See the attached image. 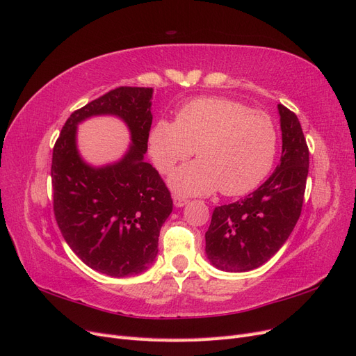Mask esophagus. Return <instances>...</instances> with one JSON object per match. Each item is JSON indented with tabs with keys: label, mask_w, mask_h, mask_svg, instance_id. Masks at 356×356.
Wrapping results in <instances>:
<instances>
[{
	"label": "esophagus",
	"mask_w": 356,
	"mask_h": 356,
	"mask_svg": "<svg viewBox=\"0 0 356 356\" xmlns=\"http://www.w3.org/2000/svg\"><path fill=\"white\" fill-rule=\"evenodd\" d=\"M174 203H175V207L181 208V207H184V204L188 203V199L182 197V196H174Z\"/></svg>",
	"instance_id": "esophagus-1"
}]
</instances>
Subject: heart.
I'll return each mask as SVG.
<instances>
[{
  "label": "heart",
  "instance_id": "heart-1",
  "mask_svg": "<svg viewBox=\"0 0 356 356\" xmlns=\"http://www.w3.org/2000/svg\"><path fill=\"white\" fill-rule=\"evenodd\" d=\"M148 148L161 174L196 152L197 161L170 177L181 195L203 196L220 188L224 196H243L272 170L277 132L266 113L225 98H199L182 105L175 122L157 120Z\"/></svg>",
  "mask_w": 356,
  "mask_h": 356
}]
</instances>
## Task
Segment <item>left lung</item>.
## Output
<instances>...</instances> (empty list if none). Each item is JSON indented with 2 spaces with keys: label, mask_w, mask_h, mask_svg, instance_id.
Listing matches in <instances>:
<instances>
[{
  "label": "left lung",
  "mask_w": 356,
  "mask_h": 356,
  "mask_svg": "<svg viewBox=\"0 0 356 356\" xmlns=\"http://www.w3.org/2000/svg\"><path fill=\"white\" fill-rule=\"evenodd\" d=\"M282 157L276 170L251 195L212 212L204 234L209 261L225 272L260 267L279 251L294 230L303 208L309 147L297 115L277 105Z\"/></svg>",
  "instance_id": "1"
}]
</instances>
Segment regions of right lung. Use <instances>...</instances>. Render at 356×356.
<instances>
[{"label": "right lung", "instance_id": "add662e5", "mask_svg": "<svg viewBox=\"0 0 356 356\" xmlns=\"http://www.w3.org/2000/svg\"><path fill=\"white\" fill-rule=\"evenodd\" d=\"M152 88L120 86L75 110L63 124L51 156L53 212L80 260L114 277L144 272L157 255L159 233L172 212L170 191L144 161L153 115ZM115 113L128 123L133 147L115 165L95 170L74 148L84 118Z\"/></svg>", "mask_w": 356, "mask_h": 356}]
</instances>
